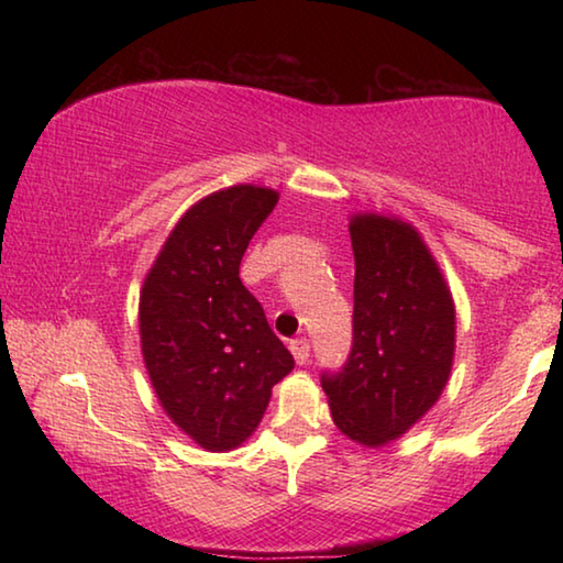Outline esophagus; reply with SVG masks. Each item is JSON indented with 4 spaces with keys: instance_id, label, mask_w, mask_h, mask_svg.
<instances>
[{
    "instance_id": "esophagus-1",
    "label": "esophagus",
    "mask_w": 563,
    "mask_h": 563,
    "mask_svg": "<svg viewBox=\"0 0 563 563\" xmlns=\"http://www.w3.org/2000/svg\"><path fill=\"white\" fill-rule=\"evenodd\" d=\"M290 352L295 355V360L300 362H308V357H310V340L308 338H295V340H290Z\"/></svg>"
}]
</instances>
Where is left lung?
Masks as SVG:
<instances>
[{
	"instance_id": "8db88e82",
	"label": "left lung",
	"mask_w": 563,
	"mask_h": 563,
	"mask_svg": "<svg viewBox=\"0 0 563 563\" xmlns=\"http://www.w3.org/2000/svg\"><path fill=\"white\" fill-rule=\"evenodd\" d=\"M352 347L320 375L338 430L379 446L405 434L450 379L454 305L440 268L409 223L357 216Z\"/></svg>"
}]
</instances>
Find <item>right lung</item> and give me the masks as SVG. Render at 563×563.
I'll list each match as a JSON object with an SVG mask.
<instances>
[{
    "label": "right lung",
    "instance_id": "right-lung-1",
    "mask_svg": "<svg viewBox=\"0 0 563 563\" xmlns=\"http://www.w3.org/2000/svg\"><path fill=\"white\" fill-rule=\"evenodd\" d=\"M278 194L233 186L170 231L141 290V350L166 415L211 452L255 432L295 360L241 280L247 243Z\"/></svg>",
    "mask_w": 563,
    "mask_h": 563
}]
</instances>
